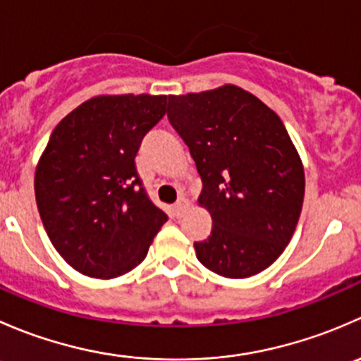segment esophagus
Segmentation results:
<instances>
[{
  "instance_id": "34e87169",
  "label": "esophagus",
  "mask_w": 361,
  "mask_h": 361,
  "mask_svg": "<svg viewBox=\"0 0 361 361\" xmlns=\"http://www.w3.org/2000/svg\"><path fill=\"white\" fill-rule=\"evenodd\" d=\"M188 206H190V202H188L187 199L185 197L178 199V202L174 204V214H176V216H181V214L188 209Z\"/></svg>"
}]
</instances>
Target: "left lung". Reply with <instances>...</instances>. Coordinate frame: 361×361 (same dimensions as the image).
Instances as JSON below:
<instances>
[{
  "label": "left lung",
  "mask_w": 361,
  "mask_h": 361,
  "mask_svg": "<svg viewBox=\"0 0 361 361\" xmlns=\"http://www.w3.org/2000/svg\"><path fill=\"white\" fill-rule=\"evenodd\" d=\"M167 118L190 148L211 214L194 243L214 274L245 279L274 264L292 239L304 202V166L278 113L232 83L169 96Z\"/></svg>",
  "instance_id": "8db88e82"
}]
</instances>
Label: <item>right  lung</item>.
<instances>
[{
  "mask_svg": "<svg viewBox=\"0 0 361 361\" xmlns=\"http://www.w3.org/2000/svg\"><path fill=\"white\" fill-rule=\"evenodd\" d=\"M166 103L167 96L101 94L69 111L50 134L35 171L36 206L54 248L80 274H127L167 221L134 166Z\"/></svg>",
  "mask_w": 361,
  "mask_h": 361,
  "instance_id": "obj_1",
  "label": "right lung"
}]
</instances>
